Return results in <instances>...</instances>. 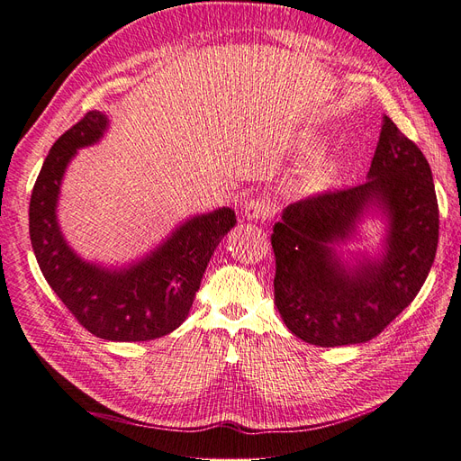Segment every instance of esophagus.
I'll return each mask as SVG.
<instances>
[{
    "label": "esophagus",
    "instance_id": "34e87169",
    "mask_svg": "<svg viewBox=\"0 0 461 461\" xmlns=\"http://www.w3.org/2000/svg\"><path fill=\"white\" fill-rule=\"evenodd\" d=\"M275 213V207L267 198H254L244 205L242 215L248 221H263Z\"/></svg>",
    "mask_w": 461,
    "mask_h": 461
}]
</instances>
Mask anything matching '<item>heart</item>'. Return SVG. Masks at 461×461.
<instances>
[{"instance_id": "obj_1", "label": "heart", "mask_w": 461, "mask_h": 461, "mask_svg": "<svg viewBox=\"0 0 461 461\" xmlns=\"http://www.w3.org/2000/svg\"><path fill=\"white\" fill-rule=\"evenodd\" d=\"M337 171H339V163L334 161V159H325V161H321L315 169H313V173H312V185H315V186H325L329 180L337 175Z\"/></svg>"}]
</instances>
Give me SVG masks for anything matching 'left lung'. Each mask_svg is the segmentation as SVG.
I'll return each mask as SVG.
<instances>
[{
	"instance_id": "left-lung-1",
	"label": "left lung",
	"mask_w": 461,
	"mask_h": 461,
	"mask_svg": "<svg viewBox=\"0 0 461 461\" xmlns=\"http://www.w3.org/2000/svg\"><path fill=\"white\" fill-rule=\"evenodd\" d=\"M367 220L384 232L365 240ZM271 244L275 305L292 334L321 348L376 337L421 290L438 244V203L429 161L383 115L364 185L283 209Z\"/></svg>"
}]
</instances>
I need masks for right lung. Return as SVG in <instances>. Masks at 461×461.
I'll return each instance as SVG.
<instances>
[{
  "label": "right lung",
  "instance_id": "right-lung-1",
  "mask_svg": "<svg viewBox=\"0 0 461 461\" xmlns=\"http://www.w3.org/2000/svg\"><path fill=\"white\" fill-rule=\"evenodd\" d=\"M109 124L102 111H90L51 146L31 196V242L48 285L82 327L111 342H144L183 325L236 213L217 207L190 215L129 263L105 265L77 254L58 217L61 185L77 151L100 142Z\"/></svg>",
  "mask_w": 461,
  "mask_h": 461
}]
</instances>
